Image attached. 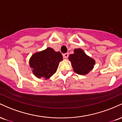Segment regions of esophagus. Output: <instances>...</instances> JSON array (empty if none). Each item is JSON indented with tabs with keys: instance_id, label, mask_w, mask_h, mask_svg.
Instances as JSON below:
<instances>
[{
	"instance_id": "1",
	"label": "esophagus",
	"mask_w": 122,
	"mask_h": 122,
	"mask_svg": "<svg viewBox=\"0 0 122 122\" xmlns=\"http://www.w3.org/2000/svg\"><path fill=\"white\" fill-rule=\"evenodd\" d=\"M68 56H69L68 53H65V54H63V57H64V58H65V59H66V58H68Z\"/></svg>"
}]
</instances>
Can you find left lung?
<instances>
[{
    "label": "left lung",
    "mask_w": 122,
    "mask_h": 122,
    "mask_svg": "<svg viewBox=\"0 0 122 122\" xmlns=\"http://www.w3.org/2000/svg\"><path fill=\"white\" fill-rule=\"evenodd\" d=\"M73 54L69 56L73 71L80 75H86L93 69L96 61L80 48L75 49Z\"/></svg>",
    "instance_id": "1"
}]
</instances>
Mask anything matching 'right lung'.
I'll return each mask as SVG.
<instances>
[{
	"instance_id": "1",
	"label": "right lung",
	"mask_w": 122,
	"mask_h": 122,
	"mask_svg": "<svg viewBox=\"0 0 122 122\" xmlns=\"http://www.w3.org/2000/svg\"><path fill=\"white\" fill-rule=\"evenodd\" d=\"M62 58L60 51H56L53 48L49 47L34 53L29 60V66L36 77L47 80L56 72Z\"/></svg>"
}]
</instances>
